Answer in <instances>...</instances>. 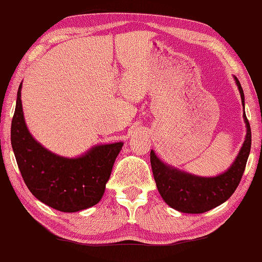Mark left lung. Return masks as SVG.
Listing matches in <instances>:
<instances>
[{"instance_id":"8db88e82","label":"left lung","mask_w":262,"mask_h":262,"mask_svg":"<svg viewBox=\"0 0 262 262\" xmlns=\"http://www.w3.org/2000/svg\"><path fill=\"white\" fill-rule=\"evenodd\" d=\"M235 80L240 90L242 104L245 108V95L242 86L236 77ZM243 117L247 126V134L240 153L230 168L217 177L204 178L178 171L165 165L163 161L158 159L153 150H150V165L158 191L171 208L180 212L202 213L224 203L234 193L241 182L252 146V132L245 113Z\"/></svg>"}]
</instances>
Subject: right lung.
Returning <instances> with one entry per match:
<instances>
[{
  "label": "right lung",
  "mask_w": 262,
  "mask_h": 262,
  "mask_svg": "<svg viewBox=\"0 0 262 262\" xmlns=\"http://www.w3.org/2000/svg\"><path fill=\"white\" fill-rule=\"evenodd\" d=\"M12 147L25 184L40 202L62 212H76L97 204L104 193L122 142L101 145L79 158L51 153L36 142L26 127L21 84L10 132Z\"/></svg>",
  "instance_id": "add662e5"
}]
</instances>
